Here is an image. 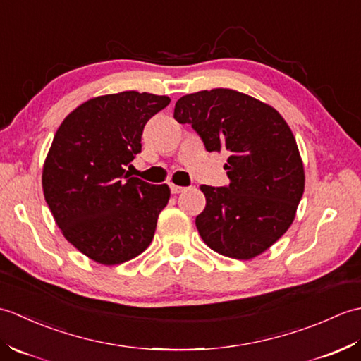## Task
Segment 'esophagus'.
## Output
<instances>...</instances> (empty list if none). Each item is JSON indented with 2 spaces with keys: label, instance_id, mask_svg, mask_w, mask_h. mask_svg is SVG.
Wrapping results in <instances>:
<instances>
[{
  "label": "esophagus",
  "instance_id": "obj_1",
  "mask_svg": "<svg viewBox=\"0 0 361 361\" xmlns=\"http://www.w3.org/2000/svg\"><path fill=\"white\" fill-rule=\"evenodd\" d=\"M183 190H185V188L176 186V185H171V192L172 194H180V192H183Z\"/></svg>",
  "mask_w": 361,
  "mask_h": 361
}]
</instances>
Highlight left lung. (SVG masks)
Returning <instances> with one entry per match:
<instances>
[{"mask_svg":"<svg viewBox=\"0 0 361 361\" xmlns=\"http://www.w3.org/2000/svg\"><path fill=\"white\" fill-rule=\"evenodd\" d=\"M173 118L190 124L208 152H228L225 188L200 186L206 208L195 219L219 255H262L293 224L304 194V166L288 124L273 106L229 88L180 97Z\"/></svg>","mask_w":361,"mask_h":361,"instance_id":"1","label":"left lung"}]
</instances>
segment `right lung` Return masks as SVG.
I'll return each mask as SVG.
<instances>
[{
	"mask_svg": "<svg viewBox=\"0 0 361 361\" xmlns=\"http://www.w3.org/2000/svg\"><path fill=\"white\" fill-rule=\"evenodd\" d=\"M171 102L137 91L93 97L63 119L44 159V200L65 239L91 260L118 265L149 247L167 185L130 176L147 121Z\"/></svg>",
	"mask_w": 361,
	"mask_h": 361,
	"instance_id": "obj_1",
	"label": "right lung"
}]
</instances>
